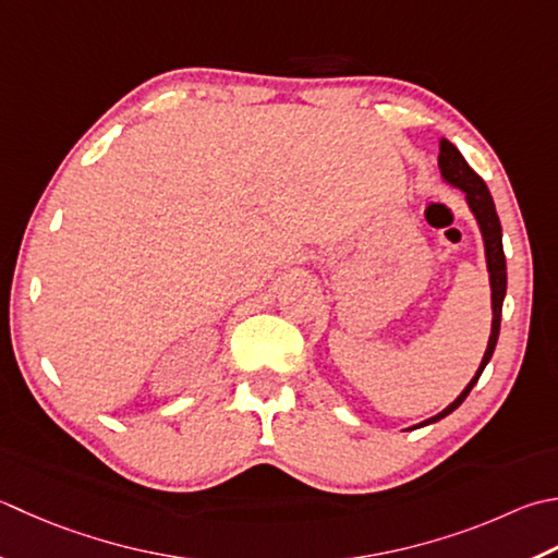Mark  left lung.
Segmentation results:
<instances>
[{
  "label": "left lung",
  "mask_w": 558,
  "mask_h": 558,
  "mask_svg": "<svg viewBox=\"0 0 558 558\" xmlns=\"http://www.w3.org/2000/svg\"><path fill=\"white\" fill-rule=\"evenodd\" d=\"M438 167H440L442 181L454 185V189H460L464 193V201L469 205V210H472V215H474V220L478 225V232H482L486 268H488V282H490V310H494V319H490V336H488L486 353H484L482 365H478L472 381H469V385L462 389V395L457 397L450 403V407L442 409L440 413H435V416H430V418H425L423 423L413 425V428H423V425L438 423L440 418L450 416V413L469 397V391L474 389L478 377H482V373H484V367L488 365L490 355H494V351H496L498 333H500V314H504V300H506V288H508L506 254H504V229H500L496 205H494V198H490L484 179L478 177V173L472 167H469L466 159L462 157V151L445 137L440 140ZM413 428H409V430H413Z\"/></svg>",
  "instance_id": "left-lung-1"
}]
</instances>
